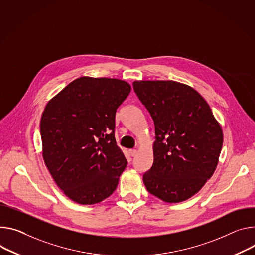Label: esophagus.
<instances>
[{
  "instance_id": "1",
  "label": "esophagus",
  "mask_w": 255,
  "mask_h": 255,
  "mask_svg": "<svg viewBox=\"0 0 255 255\" xmlns=\"http://www.w3.org/2000/svg\"><path fill=\"white\" fill-rule=\"evenodd\" d=\"M129 153H130L131 156H135L136 153H137V150H136V149H130V150H129Z\"/></svg>"
}]
</instances>
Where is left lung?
<instances>
[{
  "label": "left lung",
  "instance_id": "left-lung-1",
  "mask_svg": "<svg viewBox=\"0 0 255 255\" xmlns=\"http://www.w3.org/2000/svg\"><path fill=\"white\" fill-rule=\"evenodd\" d=\"M133 89L154 123L153 164L147 191L166 202L197 193L218 165L223 132L196 90L176 81H134Z\"/></svg>",
  "mask_w": 255,
  "mask_h": 255
}]
</instances>
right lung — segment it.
I'll return each mask as SVG.
<instances>
[{
	"label": "right lung",
	"mask_w": 255,
	"mask_h": 255,
	"mask_svg": "<svg viewBox=\"0 0 255 255\" xmlns=\"http://www.w3.org/2000/svg\"><path fill=\"white\" fill-rule=\"evenodd\" d=\"M130 90L120 79L80 77L44 108L43 160L59 188L77 203L101 202L117 188L127 160L115 139V117Z\"/></svg>",
	"instance_id": "right-lung-1"
}]
</instances>
